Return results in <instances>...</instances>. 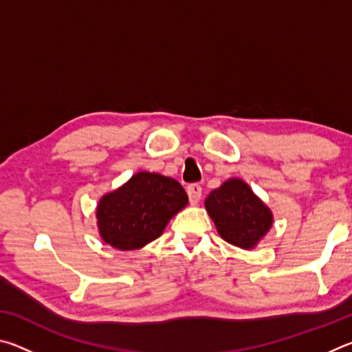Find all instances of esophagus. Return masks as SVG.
<instances>
[{"label":"esophagus","mask_w":352,"mask_h":352,"mask_svg":"<svg viewBox=\"0 0 352 352\" xmlns=\"http://www.w3.org/2000/svg\"><path fill=\"white\" fill-rule=\"evenodd\" d=\"M186 192L189 195V201L192 205H197L201 199V186L199 183H192L186 188Z\"/></svg>","instance_id":"1"}]
</instances>
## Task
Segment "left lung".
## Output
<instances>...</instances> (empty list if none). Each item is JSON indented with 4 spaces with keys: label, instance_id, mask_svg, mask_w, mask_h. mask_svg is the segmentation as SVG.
Wrapping results in <instances>:
<instances>
[{
    "label": "left lung",
    "instance_id": "1",
    "mask_svg": "<svg viewBox=\"0 0 352 352\" xmlns=\"http://www.w3.org/2000/svg\"><path fill=\"white\" fill-rule=\"evenodd\" d=\"M217 233L231 245L253 250L273 225V212L241 178H228L205 199Z\"/></svg>",
    "mask_w": 352,
    "mask_h": 352
}]
</instances>
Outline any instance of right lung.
Listing matches in <instances>:
<instances>
[{
  "label": "right lung",
  "mask_w": 352,
  "mask_h": 352,
  "mask_svg": "<svg viewBox=\"0 0 352 352\" xmlns=\"http://www.w3.org/2000/svg\"><path fill=\"white\" fill-rule=\"evenodd\" d=\"M188 201V194L174 178L136 172L122 186L100 197L96 206L100 239L122 252L140 250L162 236Z\"/></svg>",
  "instance_id": "add662e5"
}]
</instances>
